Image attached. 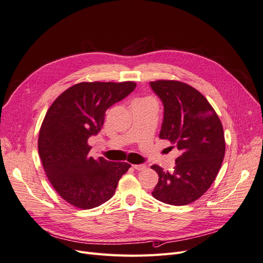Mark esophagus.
<instances>
[{
    "mask_svg": "<svg viewBox=\"0 0 263 263\" xmlns=\"http://www.w3.org/2000/svg\"><path fill=\"white\" fill-rule=\"evenodd\" d=\"M133 168L136 171H144V170H146V165L145 164H134Z\"/></svg>",
    "mask_w": 263,
    "mask_h": 263,
    "instance_id": "34e87169",
    "label": "esophagus"
}]
</instances>
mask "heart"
Segmentation results:
<instances>
[{"label": "heart", "instance_id": "b5f03b06", "mask_svg": "<svg viewBox=\"0 0 263 263\" xmlns=\"http://www.w3.org/2000/svg\"><path fill=\"white\" fill-rule=\"evenodd\" d=\"M145 100H148V99H141V100H136V101H145Z\"/></svg>", "mask_w": 263, "mask_h": 263}]
</instances>
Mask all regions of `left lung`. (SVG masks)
<instances>
[{"label": "left lung", "mask_w": 263, "mask_h": 263, "mask_svg": "<svg viewBox=\"0 0 263 263\" xmlns=\"http://www.w3.org/2000/svg\"><path fill=\"white\" fill-rule=\"evenodd\" d=\"M164 104V119L159 137L176 145L181 155L175 171L159 175L153 196L165 203L185 205L209 190L225 156L223 124L205 97L186 83L175 80L150 82Z\"/></svg>", "instance_id": "left-lung-1"}]
</instances>
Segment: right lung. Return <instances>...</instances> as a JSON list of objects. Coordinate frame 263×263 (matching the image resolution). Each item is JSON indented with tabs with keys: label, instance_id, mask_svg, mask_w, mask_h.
Masks as SVG:
<instances>
[{
	"label": "right lung",
	"instance_id": "obj_1",
	"mask_svg": "<svg viewBox=\"0 0 263 263\" xmlns=\"http://www.w3.org/2000/svg\"><path fill=\"white\" fill-rule=\"evenodd\" d=\"M136 83L81 82L49 107L39 130L38 153L50 183L68 203L92 209L113 197L131 165L88 157V139L103 126L106 109L134 90Z\"/></svg>",
	"mask_w": 263,
	"mask_h": 263
}]
</instances>
